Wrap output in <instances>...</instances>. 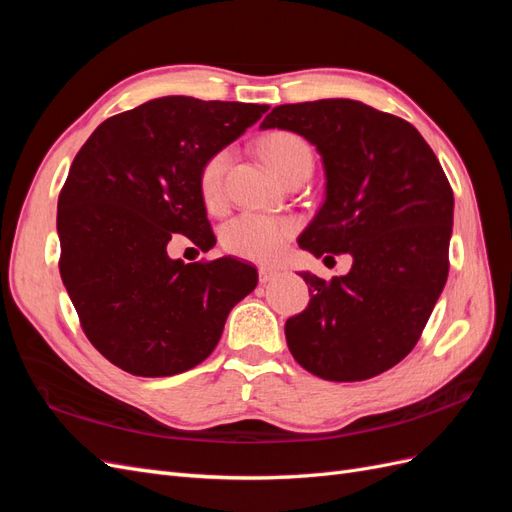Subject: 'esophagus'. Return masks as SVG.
Here are the masks:
<instances>
[{
	"mask_svg": "<svg viewBox=\"0 0 512 512\" xmlns=\"http://www.w3.org/2000/svg\"><path fill=\"white\" fill-rule=\"evenodd\" d=\"M277 275H280V271H277V269H271V267H260V271H258V277H260V284H267V282H273Z\"/></svg>",
	"mask_w": 512,
	"mask_h": 512,
	"instance_id": "34e87169",
	"label": "esophagus"
}]
</instances>
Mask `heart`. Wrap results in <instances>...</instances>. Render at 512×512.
Wrapping results in <instances>:
<instances>
[{
  "instance_id": "obj_1",
  "label": "heart",
  "mask_w": 512,
  "mask_h": 512,
  "mask_svg": "<svg viewBox=\"0 0 512 512\" xmlns=\"http://www.w3.org/2000/svg\"><path fill=\"white\" fill-rule=\"evenodd\" d=\"M265 156L280 177L299 166H314L312 149L301 136L290 132L271 134L265 141ZM230 153L220 151L211 156L200 170V194L207 205L220 203L224 192V175L228 170ZM292 220L271 213L247 211L232 218L222 230V243L228 252L247 260L271 262L284 252L288 239L294 235Z\"/></svg>"
}]
</instances>
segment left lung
<instances>
[{
  "label": "left lung",
  "mask_w": 512,
  "mask_h": 512,
  "mask_svg": "<svg viewBox=\"0 0 512 512\" xmlns=\"http://www.w3.org/2000/svg\"><path fill=\"white\" fill-rule=\"evenodd\" d=\"M271 128L303 136L324 166V203L299 245L352 256L329 282L299 273L312 299L286 320L288 348L322 380L374 378L416 346L444 290L451 185L412 123L359 100L275 106L260 123Z\"/></svg>",
  "instance_id": "1"
}]
</instances>
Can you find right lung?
Masks as SVG:
<instances>
[{
    "label": "right lung",
    "mask_w": 512,
    "mask_h": 512,
    "mask_svg": "<svg viewBox=\"0 0 512 512\" xmlns=\"http://www.w3.org/2000/svg\"><path fill=\"white\" fill-rule=\"evenodd\" d=\"M269 104L164 96L102 121L57 203L59 273L83 331L132 376L183 374L218 346L230 309L258 284L232 256L185 265L173 232L215 245L200 194L205 162Z\"/></svg>",
    "instance_id": "add662e5"
}]
</instances>
